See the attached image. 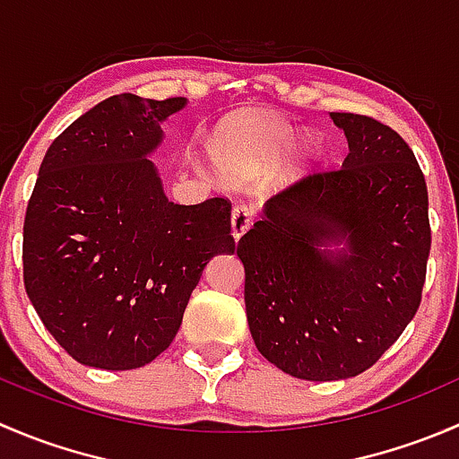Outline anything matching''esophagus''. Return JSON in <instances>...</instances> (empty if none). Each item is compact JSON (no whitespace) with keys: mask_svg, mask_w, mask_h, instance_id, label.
<instances>
[{"mask_svg":"<svg viewBox=\"0 0 459 459\" xmlns=\"http://www.w3.org/2000/svg\"><path fill=\"white\" fill-rule=\"evenodd\" d=\"M253 224V208L247 204H238L233 208V215H230V230H233V238L239 239Z\"/></svg>","mask_w":459,"mask_h":459,"instance_id":"obj_1","label":"esophagus"}]
</instances>
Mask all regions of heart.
Here are the masks:
<instances>
[{
	"label": "heart",
	"instance_id": "obj_1",
	"mask_svg": "<svg viewBox=\"0 0 459 459\" xmlns=\"http://www.w3.org/2000/svg\"><path fill=\"white\" fill-rule=\"evenodd\" d=\"M295 135V124L271 110H244L224 119L208 137L206 151L217 173L229 182H244L275 169L280 178H295L319 155L313 135Z\"/></svg>",
	"mask_w": 459,
	"mask_h": 459
}]
</instances>
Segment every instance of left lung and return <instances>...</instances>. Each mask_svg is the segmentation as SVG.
Segmentation results:
<instances>
[{
	"label": "left lung",
	"instance_id": "left-lung-1",
	"mask_svg": "<svg viewBox=\"0 0 459 459\" xmlns=\"http://www.w3.org/2000/svg\"><path fill=\"white\" fill-rule=\"evenodd\" d=\"M342 169L271 197L239 239L244 302L257 351L311 382L364 373L422 299L429 193L409 143L367 115L331 113Z\"/></svg>",
	"mask_w": 459,
	"mask_h": 459
}]
</instances>
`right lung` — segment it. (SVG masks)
Instances as JSON below:
<instances>
[{"label":"right lung","instance_id":"obj_1","mask_svg":"<svg viewBox=\"0 0 459 459\" xmlns=\"http://www.w3.org/2000/svg\"><path fill=\"white\" fill-rule=\"evenodd\" d=\"M184 97L113 95L46 151L24 220V286L44 326L84 367L131 371L164 353L217 253L230 204L166 197L148 157Z\"/></svg>","mask_w":459,"mask_h":459}]
</instances>
